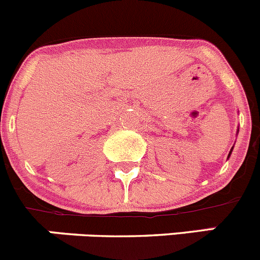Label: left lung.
I'll list each match as a JSON object with an SVG mask.
<instances>
[{"label": "left lung", "mask_w": 260, "mask_h": 260, "mask_svg": "<svg viewBox=\"0 0 260 260\" xmlns=\"http://www.w3.org/2000/svg\"><path fill=\"white\" fill-rule=\"evenodd\" d=\"M230 154H231V151H230ZM230 154H229V155H230Z\"/></svg>", "instance_id": "1"}]
</instances>
